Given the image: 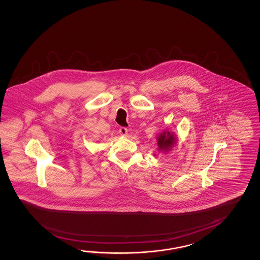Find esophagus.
I'll list each match as a JSON object with an SVG mask.
<instances>
[{
    "instance_id": "34e87169",
    "label": "esophagus",
    "mask_w": 260,
    "mask_h": 260,
    "mask_svg": "<svg viewBox=\"0 0 260 260\" xmlns=\"http://www.w3.org/2000/svg\"><path fill=\"white\" fill-rule=\"evenodd\" d=\"M119 133H120V135H122V136H127L128 135V128H124V127H121V128H119Z\"/></svg>"
}]
</instances>
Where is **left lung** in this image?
Instances as JSON below:
<instances>
[{
	"label": "left lung",
	"instance_id": "obj_1",
	"mask_svg": "<svg viewBox=\"0 0 260 260\" xmlns=\"http://www.w3.org/2000/svg\"><path fill=\"white\" fill-rule=\"evenodd\" d=\"M157 146L159 152H169L177 144L178 139L175 136L174 132L163 131L157 137Z\"/></svg>",
	"mask_w": 260,
	"mask_h": 260
}]
</instances>
